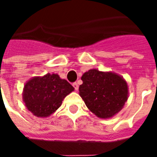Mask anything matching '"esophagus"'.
Masks as SVG:
<instances>
[{"instance_id":"obj_1","label":"esophagus","mask_w":157,"mask_h":157,"mask_svg":"<svg viewBox=\"0 0 157 157\" xmlns=\"http://www.w3.org/2000/svg\"><path fill=\"white\" fill-rule=\"evenodd\" d=\"M72 86H73V87L75 88V91H77V90H78L79 86H78V84L76 83V82H75V83H73V84H72Z\"/></svg>"}]
</instances>
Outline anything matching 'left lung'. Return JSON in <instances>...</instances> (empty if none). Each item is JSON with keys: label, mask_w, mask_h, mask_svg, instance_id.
<instances>
[{"label": "left lung", "mask_w": 157, "mask_h": 157, "mask_svg": "<svg viewBox=\"0 0 157 157\" xmlns=\"http://www.w3.org/2000/svg\"><path fill=\"white\" fill-rule=\"evenodd\" d=\"M82 80L79 95L89 110L98 118L113 117L128 100L127 82L117 73L92 69L82 75Z\"/></svg>", "instance_id": "8db88e82"}]
</instances>
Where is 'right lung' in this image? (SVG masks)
<instances>
[{
    "label": "right lung",
    "instance_id": "add662e5",
    "mask_svg": "<svg viewBox=\"0 0 157 157\" xmlns=\"http://www.w3.org/2000/svg\"><path fill=\"white\" fill-rule=\"evenodd\" d=\"M74 91L72 86L58 74L34 76L26 82L22 100L27 109L39 118H47L61 106L65 97Z\"/></svg>",
    "mask_w": 157,
    "mask_h": 157
}]
</instances>
